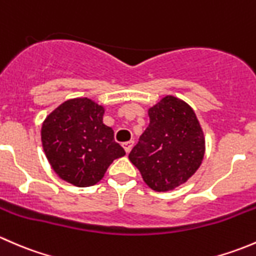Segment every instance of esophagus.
<instances>
[{"label":"esophagus","mask_w":256,"mask_h":256,"mask_svg":"<svg viewBox=\"0 0 256 256\" xmlns=\"http://www.w3.org/2000/svg\"><path fill=\"white\" fill-rule=\"evenodd\" d=\"M132 146H134V141H128V142L122 144V147H124V150H125L126 154H128V152L131 151Z\"/></svg>","instance_id":"34e87169"}]
</instances>
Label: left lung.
I'll list each match as a JSON object with an SVG mask.
<instances>
[{
  "label": "left lung",
  "instance_id": "obj_1",
  "mask_svg": "<svg viewBox=\"0 0 256 256\" xmlns=\"http://www.w3.org/2000/svg\"><path fill=\"white\" fill-rule=\"evenodd\" d=\"M148 118V126L128 158L150 188L167 192L187 182L200 168L204 135L192 108L172 95L150 108Z\"/></svg>",
  "mask_w": 256,
  "mask_h": 256
}]
</instances>
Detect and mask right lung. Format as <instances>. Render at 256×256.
<instances>
[{"instance_id": "add662e5", "label": "right lung", "mask_w": 256, "mask_h": 256, "mask_svg": "<svg viewBox=\"0 0 256 256\" xmlns=\"http://www.w3.org/2000/svg\"><path fill=\"white\" fill-rule=\"evenodd\" d=\"M104 108L88 98L64 102L43 121L42 144L52 168L76 187H90L104 177L114 160L125 154L102 122Z\"/></svg>"}]
</instances>
